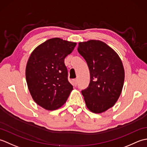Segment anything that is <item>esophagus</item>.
<instances>
[{
    "instance_id": "obj_1",
    "label": "esophagus",
    "mask_w": 147,
    "mask_h": 147,
    "mask_svg": "<svg viewBox=\"0 0 147 147\" xmlns=\"http://www.w3.org/2000/svg\"><path fill=\"white\" fill-rule=\"evenodd\" d=\"M73 85H74V86H76L77 85V84H78V80L77 79H75V80H73Z\"/></svg>"
}]
</instances>
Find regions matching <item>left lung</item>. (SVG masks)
I'll use <instances>...</instances> for the list:
<instances>
[{
  "label": "left lung",
  "mask_w": 147,
  "mask_h": 147,
  "mask_svg": "<svg viewBox=\"0 0 147 147\" xmlns=\"http://www.w3.org/2000/svg\"><path fill=\"white\" fill-rule=\"evenodd\" d=\"M78 51L85 59L90 70L88 87L82 91L89 110L100 114L113 107L124 85V69L119 56L100 40L78 43Z\"/></svg>",
  "instance_id": "1"
}]
</instances>
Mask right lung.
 I'll list each match as a JSON object with an SVG mask.
<instances>
[{
	"instance_id": "add662e5",
	"label": "right lung",
	"mask_w": 147,
	"mask_h": 147,
	"mask_svg": "<svg viewBox=\"0 0 147 147\" xmlns=\"http://www.w3.org/2000/svg\"><path fill=\"white\" fill-rule=\"evenodd\" d=\"M76 43L60 38L47 40L31 54L26 67L28 88L33 100L48 111L60 108L73 87L67 80L65 57Z\"/></svg>"
}]
</instances>
